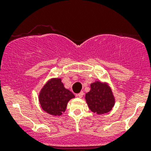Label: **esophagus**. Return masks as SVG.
Wrapping results in <instances>:
<instances>
[{"label":"esophagus","mask_w":151,"mask_h":151,"mask_svg":"<svg viewBox=\"0 0 151 151\" xmlns=\"http://www.w3.org/2000/svg\"><path fill=\"white\" fill-rule=\"evenodd\" d=\"M83 95H84V93H83V91H81V92L79 93L78 94H77V96L79 97V98H82V97L83 96Z\"/></svg>","instance_id":"obj_1"}]
</instances>
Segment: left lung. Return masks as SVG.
Returning a JSON list of instances; mask_svg holds the SVG:
<instances>
[{"mask_svg":"<svg viewBox=\"0 0 151 151\" xmlns=\"http://www.w3.org/2000/svg\"><path fill=\"white\" fill-rule=\"evenodd\" d=\"M85 99L90 109L99 115L109 112L115 104L111 88L99 81L91 85V91L85 94Z\"/></svg>","mask_w":151,"mask_h":151,"instance_id":"1","label":"left lung"}]
</instances>
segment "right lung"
Wrapping results in <instances>:
<instances>
[{"instance_id": "add662e5", "label": "right lung", "mask_w": 151, "mask_h": 151, "mask_svg": "<svg viewBox=\"0 0 151 151\" xmlns=\"http://www.w3.org/2000/svg\"><path fill=\"white\" fill-rule=\"evenodd\" d=\"M74 95L64 88L61 79H51L39 93V99L44 111L52 115H60L65 112L67 104Z\"/></svg>"}]
</instances>
